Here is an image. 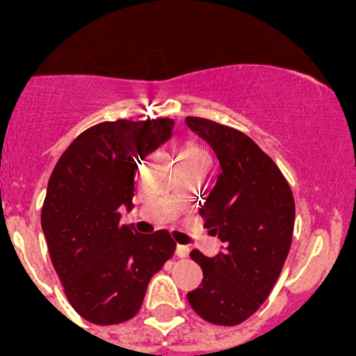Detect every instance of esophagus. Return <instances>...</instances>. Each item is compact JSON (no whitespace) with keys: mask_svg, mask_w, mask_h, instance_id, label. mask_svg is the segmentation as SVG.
I'll use <instances>...</instances> for the list:
<instances>
[{"mask_svg":"<svg viewBox=\"0 0 356 356\" xmlns=\"http://www.w3.org/2000/svg\"><path fill=\"white\" fill-rule=\"evenodd\" d=\"M189 246H184V245H177L175 246V254H177L179 258H188L189 257Z\"/></svg>","mask_w":356,"mask_h":356,"instance_id":"34e87169","label":"esophagus"}]
</instances>
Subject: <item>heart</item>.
<instances>
[{"instance_id":"obj_1","label":"heart","mask_w":356,"mask_h":356,"mask_svg":"<svg viewBox=\"0 0 356 356\" xmlns=\"http://www.w3.org/2000/svg\"><path fill=\"white\" fill-rule=\"evenodd\" d=\"M181 153H201V149H200V148H196V146L189 145V146H186V148L182 149Z\"/></svg>"}]
</instances>
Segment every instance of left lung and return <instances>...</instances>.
<instances>
[{"label":"left lung","instance_id":"obj_1","mask_svg":"<svg viewBox=\"0 0 356 356\" xmlns=\"http://www.w3.org/2000/svg\"><path fill=\"white\" fill-rule=\"evenodd\" d=\"M186 125L220 163L200 213L210 234L224 243L211 258L191 251L203 281L188 301L210 324L238 325L260 308L281 274L293 239V193L277 165L246 134L200 117H186Z\"/></svg>","mask_w":356,"mask_h":356}]
</instances>
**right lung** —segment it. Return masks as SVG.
Returning <instances> with one entry per match:
<instances>
[{
  "label": "right lung",
  "mask_w": 356,
  "mask_h": 356,
  "mask_svg": "<svg viewBox=\"0 0 356 356\" xmlns=\"http://www.w3.org/2000/svg\"><path fill=\"white\" fill-rule=\"evenodd\" d=\"M174 120L92 125L56 161L41 210L51 264L74 310L98 325L120 324L141 308L149 279L174 254L167 231L120 225L132 210L139 160L172 136Z\"/></svg>",
  "instance_id": "1"
}]
</instances>
